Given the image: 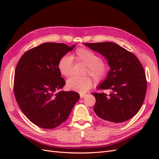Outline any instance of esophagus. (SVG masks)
I'll return each mask as SVG.
<instances>
[{"label": "esophagus", "instance_id": "esophagus-1", "mask_svg": "<svg viewBox=\"0 0 159 159\" xmlns=\"http://www.w3.org/2000/svg\"><path fill=\"white\" fill-rule=\"evenodd\" d=\"M85 96H86V94L85 93H80V98H84Z\"/></svg>", "mask_w": 159, "mask_h": 159}]
</instances>
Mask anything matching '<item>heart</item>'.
Listing matches in <instances>:
<instances>
[{
  "instance_id": "b5f03b06",
  "label": "heart",
  "mask_w": 159,
  "mask_h": 159,
  "mask_svg": "<svg viewBox=\"0 0 159 159\" xmlns=\"http://www.w3.org/2000/svg\"><path fill=\"white\" fill-rule=\"evenodd\" d=\"M73 58L76 61H81L87 66L85 74H89L96 80L104 79L107 74V65L100 58L98 54L85 48H78L74 55ZM73 59L70 56L65 55L61 57L57 63V68L61 75L69 77L71 73ZM93 81L88 76L75 77L72 76L67 80L66 86L69 89L79 91L80 93L86 92L93 86Z\"/></svg>"
}]
</instances>
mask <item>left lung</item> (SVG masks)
Returning <instances> with one entry per match:
<instances>
[{"mask_svg": "<svg viewBox=\"0 0 159 159\" xmlns=\"http://www.w3.org/2000/svg\"><path fill=\"white\" fill-rule=\"evenodd\" d=\"M108 61L110 70L98 90H111L92 93L96 102L94 112L105 121L115 124L127 121L141 109L145 98L147 80L143 66L137 56L114 42L84 43Z\"/></svg>", "mask_w": 159, "mask_h": 159, "instance_id": "8db88e82", "label": "left lung"}]
</instances>
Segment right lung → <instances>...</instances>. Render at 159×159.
<instances>
[{"label":"right lung","mask_w":159,"mask_h":159,"mask_svg":"<svg viewBox=\"0 0 159 159\" xmlns=\"http://www.w3.org/2000/svg\"><path fill=\"white\" fill-rule=\"evenodd\" d=\"M75 46L44 43L28 50L18 62L14 80L16 100L26 117L41 128L59 126L80 99L78 93L61 90L66 81L57 68L61 57Z\"/></svg>","instance_id":"add662e5"}]
</instances>
